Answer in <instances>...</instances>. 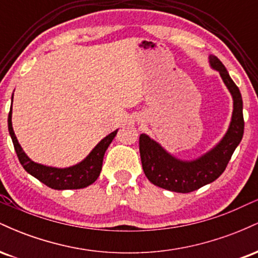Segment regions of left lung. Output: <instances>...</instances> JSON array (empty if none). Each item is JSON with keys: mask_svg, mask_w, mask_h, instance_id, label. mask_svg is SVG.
<instances>
[{"mask_svg": "<svg viewBox=\"0 0 258 258\" xmlns=\"http://www.w3.org/2000/svg\"><path fill=\"white\" fill-rule=\"evenodd\" d=\"M212 69L220 73L233 97V114L229 128L220 143L200 158L184 161L167 153L149 136H139V153L143 171L153 184L176 193H190L214 182L226 170L234 150L244 135L242 98L222 61L216 55L209 57Z\"/></svg>", "mask_w": 258, "mask_h": 258, "instance_id": "left-lung-1", "label": "left lung"}]
</instances>
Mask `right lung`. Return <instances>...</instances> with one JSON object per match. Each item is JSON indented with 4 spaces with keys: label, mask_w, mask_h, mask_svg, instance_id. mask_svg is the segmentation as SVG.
Listing matches in <instances>:
<instances>
[{
    "label": "right lung",
    "mask_w": 258,
    "mask_h": 258,
    "mask_svg": "<svg viewBox=\"0 0 258 258\" xmlns=\"http://www.w3.org/2000/svg\"><path fill=\"white\" fill-rule=\"evenodd\" d=\"M13 102V97H12ZM8 131H10L12 142H13L14 149H16L17 156L19 159L20 164L24 167V170L40 182L52 189L57 190H64V189H81L91 185L92 183L96 182L99 177L100 171H102L103 158H104L105 150L110 146V143L116 136V131L111 132L93 148V150L86 156L79 164L74 166L58 168L52 166H46V165L37 164L26 155L23 148L20 147L19 142L14 135L13 126H12V106L10 114H8Z\"/></svg>",
    "instance_id": "1"
}]
</instances>
